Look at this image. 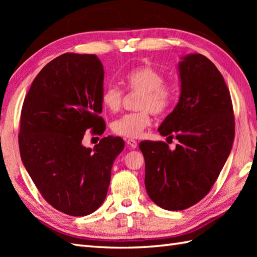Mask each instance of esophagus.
Instances as JSON below:
<instances>
[{
    "label": "esophagus",
    "mask_w": 257,
    "mask_h": 257,
    "mask_svg": "<svg viewBox=\"0 0 257 257\" xmlns=\"http://www.w3.org/2000/svg\"><path fill=\"white\" fill-rule=\"evenodd\" d=\"M125 144L128 145V147H130V148H133V149H135L136 147H137V141L136 140H134V139H128V140H125Z\"/></svg>",
    "instance_id": "obj_1"
}]
</instances>
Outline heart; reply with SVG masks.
Instances as JSON below:
<instances>
[{"label":"heart","mask_w":257,"mask_h":257,"mask_svg":"<svg viewBox=\"0 0 257 257\" xmlns=\"http://www.w3.org/2000/svg\"><path fill=\"white\" fill-rule=\"evenodd\" d=\"M123 81L130 91L140 92L137 102L138 111L125 113L114 120L111 130L123 138H139L151 123V112H167L176 101L177 89L174 85L165 83V76L150 65H141L130 70ZM123 91L117 85H108L101 92V105L109 112H117L122 103Z\"/></svg>","instance_id":"heart-1"}]
</instances>
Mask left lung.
Returning a JSON list of instances; mask_svg holds the SVG:
<instances>
[{
	"mask_svg": "<svg viewBox=\"0 0 257 257\" xmlns=\"http://www.w3.org/2000/svg\"><path fill=\"white\" fill-rule=\"evenodd\" d=\"M181 94L173 111L158 129L179 143L141 141L147 193L157 205L181 211L210 192L230 155L234 135L233 105L219 69L201 54L179 63Z\"/></svg>",
	"mask_w": 257,
	"mask_h": 257,
	"instance_id": "obj_1",
	"label": "left lung"
}]
</instances>
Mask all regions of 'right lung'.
Returning <instances> with one entry per match:
<instances>
[{
	"instance_id": "1",
	"label": "right lung",
	"mask_w": 257,
	"mask_h": 257,
	"mask_svg": "<svg viewBox=\"0 0 257 257\" xmlns=\"http://www.w3.org/2000/svg\"><path fill=\"white\" fill-rule=\"evenodd\" d=\"M103 67L92 54L65 53L33 80L21 111V159L43 198L72 216L96 211L106 199L111 168L124 148L120 137L83 146L91 129H106L101 92Z\"/></svg>"
}]
</instances>
